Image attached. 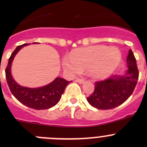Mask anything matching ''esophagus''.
<instances>
[{"instance_id": "1", "label": "esophagus", "mask_w": 147, "mask_h": 147, "mask_svg": "<svg viewBox=\"0 0 147 147\" xmlns=\"http://www.w3.org/2000/svg\"><path fill=\"white\" fill-rule=\"evenodd\" d=\"M76 81L80 83V84H82V83L84 82V79H81V78H77Z\"/></svg>"}]
</instances>
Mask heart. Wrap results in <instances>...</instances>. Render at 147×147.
I'll use <instances>...</instances> for the list:
<instances>
[{"instance_id": "b5f03b06", "label": "heart", "mask_w": 147, "mask_h": 147, "mask_svg": "<svg viewBox=\"0 0 147 147\" xmlns=\"http://www.w3.org/2000/svg\"><path fill=\"white\" fill-rule=\"evenodd\" d=\"M120 59L121 54L115 47L96 45L75 50L70 57L63 59V66L65 70L74 75L88 69L94 78H104L113 72Z\"/></svg>"}]
</instances>
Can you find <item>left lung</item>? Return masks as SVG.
Instances as JSON below:
<instances>
[{
	"label": "left lung",
	"mask_w": 147,
	"mask_h": 147,
	"mask_svg": "<svg viewBox=\"0 0 147 147\" xmlns=\"http://www.w3.org/2000/svg\"><path fill=\"white\" fill-rule=\"evenodd\" d=\"M128 69L123 75H115L105 80L97 81L92 94L87 101L99 109H110L124 103L134 92L139 78L137 61L129 50L127 58Z\"/></svg>",
	"instance_id": "left-lung-1"
}]
</instances>
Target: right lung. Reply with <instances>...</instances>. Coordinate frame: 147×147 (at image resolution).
Returning a JSON list of instances; mask_svg holds the SVG:
<instances>
[{
  "instance_id": "right-lung-1",
  "label": "right lung",
  "mask_w": 147,
  "mask_h": 147,
  "mask_svg": "<svg viewBox=\"0 0 147 147\" xmlns=\"http://www.w3.org/2000/svg\"><path fill=\"white\" fill-rule=\"evenodd\" d=\"M28 45V44L26 43L18 46L8 59V65L5 68L7 83L13 96L24 105L38 110L49 109L58 103L62 94L64 92L65 87L69 82L63 78H57L49 84L38 88H28L17 84L13 80L10 72L12 62L18 52L23 46Z\"/></svg>"
}]
</instances>
